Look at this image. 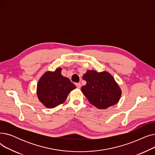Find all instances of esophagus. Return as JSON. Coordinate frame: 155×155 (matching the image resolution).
<instances>
[{
  "label": "esophagus",
  "instance_id": "obj_1",
  "mask_svg": "<svg viewBox=\"0 0 155 155\" xmlns=\"http://www.w3.org/2000/svg\"><path fill=\"white\" fill-rule=\"evenodd\" d=\"M76 86L78 88H81V84L80 83H77V84H76Z\"/></svg>",
  "mask_w": 155,
  "mask_h": 155
}]
</instances>
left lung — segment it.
Segmentation results:
<instances>
[{
  "label": "left lung",
  "instance_id": "8db88e82",
  "mask_svg": "<svg viewBox=\"0 0 155 155\" xmlns=\"http://www.w3.org/2000/svg\"><path fill=\"white\" fill-rule=\"evenodd\" d=\"M82 78L87 84L81 88V91L95 107L105 109L119 101L122 91L109 72L88 70Z\"/></svg>",
  "mask_w": 155,
  "mask_h": 155
}]
</instances>
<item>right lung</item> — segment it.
Instances as JSON below:
<instances>
[{
	"label": "right lung",
	"instance_id": "1",
	"mask_svg": "<svg viewBox=\"0 0 155 155\" xmlns=\"http://www.w3.org/2000/svg\"><path fill=\"white\" fill-rule=\"evenodd\" d=\"M62 68L46 71L39 79L36 94L39 101L49 109L62 104L70 92L77 87L67 78L61 75Z\"/></svg>",
	"mask_w": 155,
	"mask_h": 155
}]
</instances>
